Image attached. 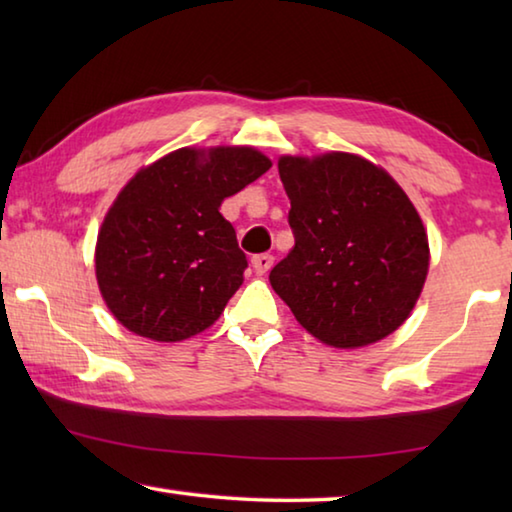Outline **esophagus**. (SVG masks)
I'll return each instance as SVG.
<instances>
[{
  "label": "esophagus",
  "instance_id": "1",
  "mask_svg": "<svg viewBox=\"0 0 512 512\" xmlns=\"http://www.w3.org/2000/svg\"><path fill=\"white\" fill-rule=\"evenodd\" d=\"M273 259H275V257H273V255H268V253L255 255V257H253V268H255V273H257V275H264V273L271 271Z\"/></svg>",
  "mask_w": 512,
  "mask_h": 512
}]
</instances>
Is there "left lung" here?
<instances>
[{
	"mask_svg": "<svg viewBox=\"0 0 512 512\" xmlns=\"http://www.w3.org/2000/svg\"><path fill=\"white\" fill-rule=\"evenodd\" d=\"M291 201V253L271 287L298 323L334 348L384 339L411 314L429 241L409 196L384 169L350 153L280 158Z\"/></svg>",
	"mask_w": 512,
	"mask_h": 512,
	"instance_id": "1",
	"label": "left lung"
}]
</instances>
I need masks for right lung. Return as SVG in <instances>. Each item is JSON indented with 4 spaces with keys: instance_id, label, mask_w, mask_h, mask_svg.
<instances>
[{
    "instance_id": "1",
    "label": "right lung",
    "mask_w": 512,
    "mask_h": 512,
    "mask_svg": "<svg viewBox=\"0 0 512 512\" xmlns=\"http://www.w3.org/2000/svg\"><path fill=\"white\" fill-rule=\"evenodd\" d=\"M271 169L250 146L180 149L137 173L112 203L97 239V280L121 325L153 341L203 332L248 268L223 198Z\"/></svg>"
}]
</instances>
